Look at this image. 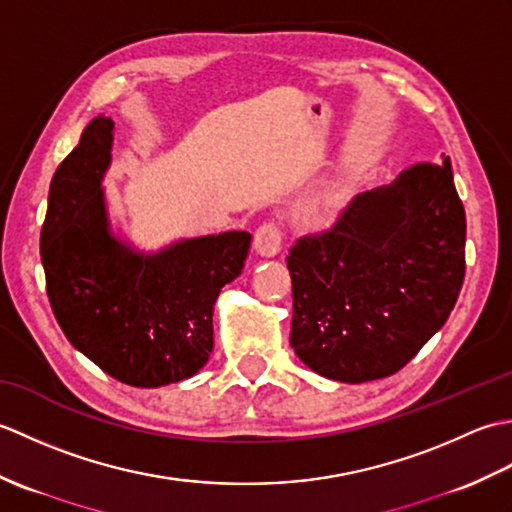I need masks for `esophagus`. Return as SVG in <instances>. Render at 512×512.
<instances>
[{"mask_svg": "<svg viewBox=\"0 0 512 512\" xmlns=\"http://www.w3.org/2000/svg\"><path fill=\"white\" fill-rule=\"evenodd\" d=\"M255 250L264 257H275L281 250V228L277 222L268 220L255 231Z\"/></svg>", "mask_w": 512, "mask_h": 512, "instance_id": "esophagus-1", "label": "esophagus"}]
</instances>
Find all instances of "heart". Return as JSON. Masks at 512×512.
Wrapping results in <instances>:
<instances>
[{
	"label": "heart",
	"mask_w": 512,
	"mask_h": 512,
	"mask_svg": "<svg viewBox=\"0 0 512 512\" xmlns=\"http://www.w3.org/2000/svg\"><path fill=\"white\" fill-rule=\"evenodd\" d=\"M339 200H341V193L336 191V193H332L328 200H325V204H323V209H330V206H334V204H339Z\"/></svg>",
	"instance_id": "b5f03b06"
}]
</instances>
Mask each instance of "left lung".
Listing matches in <instances>:
<instances>
[{"mask_svg": "<svg viewBox=\"0 0 512 512\" xmlns=\"http://www.w3.org/2000/svg\"><path fill=\"white\" fill-rule=\"evenodd\" d=\"M464 244L449 158L416 162L391 187L356 195L286 257L292 350L341 383L396 374L449 319L466 273Z\"/></svg>", "mask_w": 512, "mask_h": 512, "instance_id": "obj_1", "label": "left lung"}]
</instances>
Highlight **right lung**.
I'll return each instance as SVG.
<instances>
[{"mask_svg":"<svg viewBox=\"0 0 512 512\" xmlns=\"http://www.w3.org/2000/svg\"><path fill=\"white\" fill-rule=\"evenodd\" d=\"M110 118H94L54 171L41 226V264L68 341L132 387L191 378L213 350V306L244 268L250 233L231 231L136 255L107 231L101 178Z\"/></svg>","mask_w":512,"mask_h":512,"instance_id":"right-lung-1","label":"right lung"}]
</instances>
